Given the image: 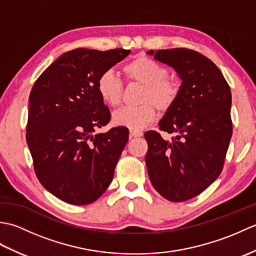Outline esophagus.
Here are the masks:
<instances>
[{"label":"esophagus","mask_w":256,"mask_h":256,"mask_svg":"<svg viewBox=\"0 0 256 256\" xmlns=\"http://www.w3.org/2000/svg\"><path fill=\"white\" fill-rule=\"evenodd\" d=\"M143 135V132L140 131H135V130H131L130 131V136L131 138H140Z\"/></svg>","instance_id":"esophagus-1"}]
</instances>
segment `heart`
<instances>
[{
  "instance_id": "heart-1",
  "label": "heart",
  "mask_w": 256,
  "mask_h": 256,
  "mask_svg": "<svg viewBox=\"0 0 256 256\" xmlns=\"http://www.w3.org/2000/svg\"><path fill=\"white\" fill-rule=\"evenodd\" d=\"M126 78L143 86L140 102L136 108H123L113 113L112 121L118 126L140 131L156 118V106L160 111H167L176 102L180 86L168 77V70L158 62L140 56L123 67ZM96 89L101 100L108 106H118L122 100L123 84L112 72H103L98 79Z\"/></svg>"
}]
</instances>
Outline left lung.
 I'll return each instance as SVG.
<instances>
[{
	"label": "left lung",
	"instance_id": "8db88e82",
	"mask_svg": "<svg viewBox=\"0 0 256 256\" xmlns=\"http://www.w3.org/2000/svg\"><path fill=\"white\" fill-rule=\"evenodd\" d=\"M156 60L176 70L182 79L176 102L156 131L144 134L150 180L165 199L182 202L204 192L222 172L232 136L231 90L209 58L187 48L148 50Z\"/></svg>",
	"mask_w": 256,
	"mask_h": 256
}]
</instances>
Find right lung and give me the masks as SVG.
I'll return each instance as SVG.
<instances>
[{"label":"right lung","instance_id":"obj_1","mask_svg":"<svg viewBox=\"0 0 256 256\" xmlns=\"http://www.w3.org/2000/svg\"><path fill=\"white\" fill-rule=\"evenodd\" d=\"M131 50L77 48L58 57L32 86L26 142L38 180L70 204L94 202L113 179L128 130L94 134L111 118L98 79Z\"/></svg>","mask_w":256,"mask_h":256}]
</instances>
